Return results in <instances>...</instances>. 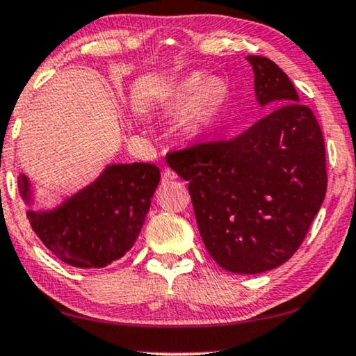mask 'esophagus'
<instances>
[{"mask_svg": "<svg viewBox=\"0 0 356 356\" xmlns=\"http://www.w3.org/2000/svg\"><path fill=\"white\" fill-rule=\"evenodd\" d=\"M177 179V174L172 171V169H169V168H166L163 171V184H169V182H172V180H176Z\"/></svg>", "mask_w": 356, "mask_h": 356, "instance_id": "34e87169", "label": "esophagus"}]
</instances>
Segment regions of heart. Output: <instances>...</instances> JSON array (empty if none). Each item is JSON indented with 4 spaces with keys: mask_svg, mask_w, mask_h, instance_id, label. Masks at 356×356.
I'll return each mask as SVG.
<instances>
[{
    "mask_svg": "<svg viewBox=\"0 0 356 356\" xmlns=\"http://www.w3.org/2000/svg\"><path fill=\"white\" fill-rule=\"evenodd\" d=\"M220 88L206 73H192L184 78L174 89L171 108L184 111L193 107L185 120V129L192 134H198L211 123L212 111L219 99Z\"/></svg>",
    "mask_w": 356,
    "mask_h": 356,
    "instance_id": "b5f03b06",
    "label": "heart"
}]
</instances>
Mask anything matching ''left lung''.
<instances>
[{
  "label": "left lung",
  "instance_id": "8db88e82",
  "mask_svg": "<svg viewBox=\"0 0 356 356\" xmlns=\"http://www.w3.org/2000/svg\"><path fill=\"white\" fill-rule=\"evenodd\" d=\"M254 91L272 110L230 140L169 152L188 180L200 235L211 257L233 273L277 268L299 249L326 195L321 127L294 84L267 57L248 56Z\"/></svg>",
  "mask_w": 356,
  "mask_h": 356
}]
</instances>
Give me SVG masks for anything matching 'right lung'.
Segmentation results:
<instances>
[{
	"mask_svg": "<svg viewBox=\"0 0 356 356\" xmlns=\"http://www.w3.org/2000/svg\"><path fill=\"white\" fill-rule=\"evenodd\" d=\"M158 184L160 169L155 164H111L57 209L29 211L26 217L42 245L62 262L100 268L134 246ZM17 185L29 204L31 192L25 174Z\"/></svg>",
	"mask_w": 356,
	"mask_h": 356,
	"instance_id": "right-lung-1",
	"label": "right lung"
}]
</instances>
